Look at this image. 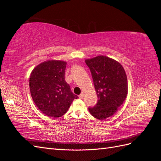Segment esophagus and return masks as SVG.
<instances>
[{"mask_svg": "<svg viewBox=\"0 0 161 161\" xmlns=\"http://www.w3.org/2000/svg\"><path fill=\"white\" fill-rule=\"evenodd\" d=\"M83 97H84V93H83V92H82V93L80 94V95L79 96V97L80 99H82V98H83Z\"/></svg>", "mask_w": 161, "mask_h": 161, "instance_id": "obj_1", "label": "esophagus"}]
</instances>
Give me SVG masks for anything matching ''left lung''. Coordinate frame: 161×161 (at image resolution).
I'll use <instances>...</instances> for the list:
<instances>
[{
    "instance_id": "8db88e82",
    "label": "left lung",
    "mask_w": 161,
    "mask_h": 161,
    "mask_svg": "<svg viewBox=\"0 0 161 161\" xmlns=\"http://www.w3.org/2000/svg\"><path fill=\"white\" fill-rule=\"evenodd\" d=\"M89 68L98 101L89 107L91 114L99 119L109 118L123 103L128 95V79L119 62L104 56L85 60Z\"/></svg>"
}]
</instances>
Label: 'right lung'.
<instances>
[{
	"label": "right lung",
	"instance_id": "obj_1",
	"mask_svg": "<svg viewBox=\"0 0 161 161\" xmlns=\"http://www.w3.org/2000/svg\"><path fill=\"white\" fill-rule=\"evenodd\" d=\"M66 62L49 60L37 66L31 73L30 89L32 99L43 114L59 118L66 114L78 96L65 80Z\"/></svg>",
	"mask_w": 161,
	"mask_h": 161
}]
</instances>
